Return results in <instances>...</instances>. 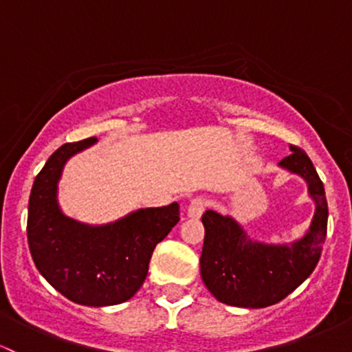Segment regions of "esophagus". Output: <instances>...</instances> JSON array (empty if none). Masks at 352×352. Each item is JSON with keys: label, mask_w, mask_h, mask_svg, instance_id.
<instances>
[{"label": "esophagus", "mask_w": 352, "mask_h": 352, "mask_svg": "<svg viewBox=\"0 0 352 352\" xmlns=\"http://www.w3.org/2000/svg\"><path fill=\"white\" fill-rule=\"evenodd\" d=\"M207 206H208V199H207V197L199 195V197H195V199H192L190 204H188V208H187L188 217L199 219L200 215L204 214V210H206Z\"/></svg>", "instance_id": "obj_1"}]
</instances>
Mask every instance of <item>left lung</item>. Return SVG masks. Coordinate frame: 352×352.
<instances>
[{"label": "left lung", "mask_w": 352, "mask_h": 352, "mask_svg": "<svg viewBox=\"0 0 352 352\" xmlns=\"http://www.w3.org/2000/svg\"><path fill=\"white\" fill-rule=\"evenodd\" d=\"M291 155L280 167L306 179L316 214L307 234L294 244L269 245L256 242L229 215L207 210L200 276L220 302L237 307H267L296 291L318 265L327 232V200L324 185L311 158L291 145Z\"/></svg>", "instance_id": "left-lung-1"}]
</instances>
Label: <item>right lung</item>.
Segmentation results:
<instances>
[{
  "instance_id": "right-lung-1",
  "label": "right lung",
  "mask_w": 352,
  "mask_h": 352,
  "mask_svg": "<svg viewBox=\"0 0 352 352\" xmlns=\"http://www.w3.org/2000/svg\"><path fill=\"white\" fill-rule=\"evenodd\" d=\"M96 137L65 144L34 179L28 204V245L41 276L60 294L83 306L129 300L144 284L158 242L180 220L179 204L140 208L107 226H85L65 217L56 187L65 162Z\"/></svg>"
}]
</instances>
